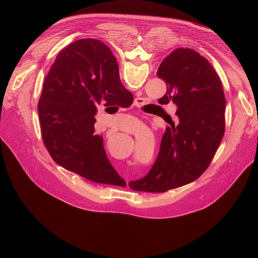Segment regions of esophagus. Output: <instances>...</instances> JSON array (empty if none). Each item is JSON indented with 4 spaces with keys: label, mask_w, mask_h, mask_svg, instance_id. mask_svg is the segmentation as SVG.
<instances>
[{
    "label": "esophagus",
    "mask_w": 258,
    "mask_h": 258,
    "mask_svg": "<svg viewBox=\"0 0 258 258\" xmlns=\"http://www.w3.org/2000/svg\"><path fill=\"white\" fill-rule=\"evenodd\" d=\"M140 102H141V99H136V101H135V104H136V105H138Z\"/></svg>",
    "instance_id": "obj_1"
}]
</instances>
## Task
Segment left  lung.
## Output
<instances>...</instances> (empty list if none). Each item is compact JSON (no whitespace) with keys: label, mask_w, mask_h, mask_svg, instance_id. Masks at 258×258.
<instances>
[{"label":"left lung","mask_w":258,"mask_h":258,"mask_svg":"<svg viewBox=\"0 0 258 258\" xmlns=\"http://www.w3.org/2000/svg\"><path fill=\"white\" fill-rule=\"evenodd\" d=\"M97 56L101 67L117 65L111 50L98 40ZM157 77L167 86L158 102L176 105L178 124L165 130L149 173L128 182L135 191L162 193L194 181L211 163L225 134V94L206 58L178 48L161 62Z\"/></svg>","instance_id":"left-lung-1"}]
</instances>
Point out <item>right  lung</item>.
<instances>
[{
    "label": "right lung",
    "instance_id": "obj_1",
    "mask_svg": "<svg viewBox=\"0 0 258 258\" xmlns=\"http://www.w3.org/2000/svg\"><path fill=\"white\" fill-rule=\"evenodd\" d=\"M128 98L133 102L120 82L118 65L98 64L97 40H79L62 50L38 104L43 141L53 160L89 180L126 186L110 164L94 124L98 105L128 107Z\"/></svg>",
    "mask_w": 258,
    "mask_h": 258
}]
</instances>
